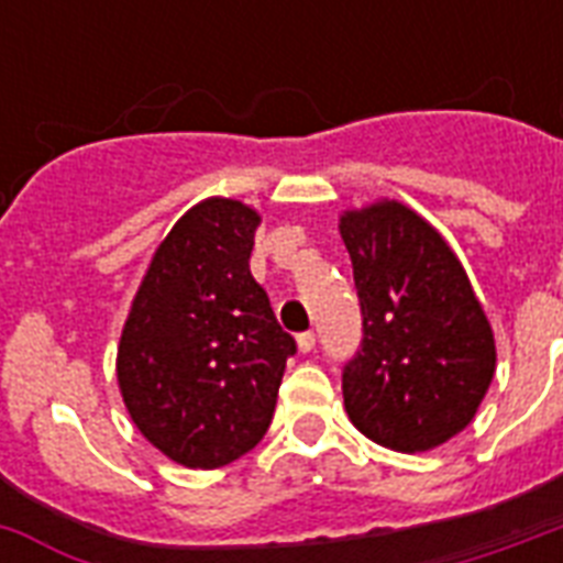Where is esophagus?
Returning <instances> with one entry per match:
<instances>
[{
    "label": "esophagus",
    "instance_id": "obj_1",
    "mask_svg": "<svg viewBox=\"0 0 563 563\" xmlns=\"http://www.w3.org/2000/svg\"><path fill=\"white\" fill-rule=\"evenodd\" d=\"M298 347H300V353L316 351V333H312V330H307V333H300L298 335Z\"/></svg>",
    "mask_w": 563,
    "mask_h": 563
}]
</instances>
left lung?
<instances>
[{"instance_id":"left-lung-1","label":"left lung","mask_w":563,"mask_h":563,"mask_svg":"<svg viewBox=\"0 0 563 563\" xmlns=\"http://www.w3.org/2000/svg\"><path fill=\"white\" fill-rule=\"evenodd\" d=\"M362 344L342 371L353 427L397 453L459 435L488 391L497 347L444 236L415 210L376 201L342 216Z\"/></svg>"}]
</instances>
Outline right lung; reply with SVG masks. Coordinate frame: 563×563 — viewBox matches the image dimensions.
Masks as SVG:
<instances>
[{"label": "right lung", "mask_w": 563, "mask_h": 563, "mask_svg": "<svg viewBox=\"0 0 563 563\" xmlns=\"http://www.w3.org/2000/svg\"><path fill=\"white\" fill-rule=\"evenodd\" d=\"M256 224L233 198L195 203L154 251L122 330L128 415L184 467L212 471L263 441L298 351L247 265Z\"/></svg>", "instance_id": "1"}]
</instances>
